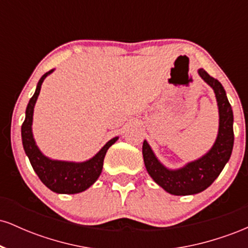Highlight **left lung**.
Returning a JSON list of instances; mask_svg holds the SVG:
<instances>
[{
	"label": "left lung",
	"mask_w": 248,
	"mask_h": 248,
	"mask_svg": "<svg viewBox=\"0 0 248 248\" xmlns=\"http://www.w3.org/2000/svg\"><path fill=\"white\" fill-rule=\"evenodd\" d=\"M198 73L213 88L218 102L219 132L211 150L199 160L187 163L184 168L169 170L156 158L147 141L142 146L148 173L166 191L176 196L195 195L211 186L231 157L234 142L232 107L227 100L223 85L203 69L199 70Z\"/></svg>",
	"instance_id": "1"
}]
</instances>
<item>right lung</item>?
I'll use <instances>...</instances> for the list:
<instances>
[{
  "label": "right lung",
  "instance_id": "right-lung-1",
  "mask_svg": "<svg viewBox=\"0 0 248 248\" xmlns=\"http://www.w3.org/2000/svg\"><path fill=\"white\" fill-rule=\"evenodd\" d=\"M52 71L53 70H50L39 79L35 94L32 95L28 104L27 110H25V120L22 124V142H23L24 152L29 157L31 166L39 179L45 184V186L49 187L53 192L72 195V193L85 191L98 179L102 171L104 158L108 148L115 143L118 138L108 141L94 157L86 162H82V163L53 161L45 157L39 152L35 140H33L32 132H31L33 107H35L37 98L41 92L43 81Z\"/></svg>",
  "mask_w": 248,
  "mask_h": 248
}]
</instances>
